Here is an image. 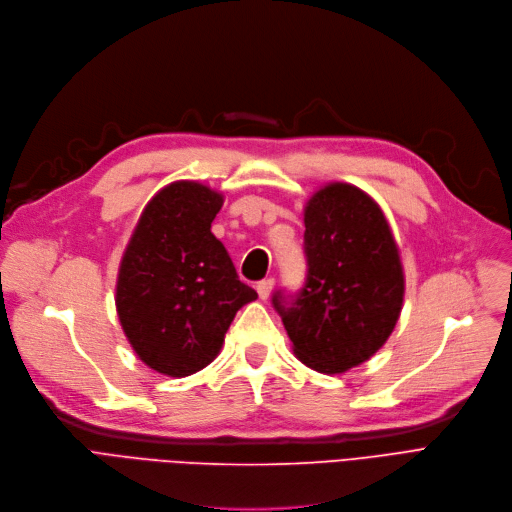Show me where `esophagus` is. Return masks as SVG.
Instances as JSON below:
<instances>
[{"instance_id":"esophagus-1","label":"esophagus","mask_w":512,"mask_h":512,"mask_svg":"<svg viewBox=\"0 0 512 512\" xmlns=\"http://www.w3.org/2000/svg\"><path fill=\"white\" fill-rule=\"evenodd\" d=\"M272 286H274V280L272 278H268V280H261L259 284H257V295H259V299L261 301H265L270 297V293H272Z\"/></svg>"}]
</instances>
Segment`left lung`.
<instances>
[{
  "label": "left lung",
  "instance_id": "8db88e82",
  "mask_svg": "<svg viewBox=\"0 0 512 512\" xmlns=\"http://www.w3.org/2000/svg\"><path fill=\"white\" fill-rule=\"evenodd\" d=\"M307 278L295 301L274 295L297 358L341 374L379 351L402 314L404 265L389 221L370 194L330 182L303 209Z\"/></svg>",
  "mask_w": 512,
  "mask_h": 512
}]
</instances>
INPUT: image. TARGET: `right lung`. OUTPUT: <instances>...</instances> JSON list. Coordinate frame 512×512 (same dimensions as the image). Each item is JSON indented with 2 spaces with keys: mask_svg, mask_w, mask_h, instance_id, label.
Returning a JSON list of instances; mask_svg holds the SVG:
<instances>
[{
  "mask_svg": "<svg viewBox=\"0 0 512 512\" xmlns=\"http://www.w3.org/2000/svg\"><path fill=\"white\" fill-rule=\"evenodd\" d=\"M221 205L224 194L201 182H173L150 198L125 247L117 316L138 358L161 374L209 366L236 311L257 299L211 232Z\"/></svg>",
  "mask_w": 512,
  "mask_h": 512,
  "instance_id": "add662e5",
  "label": "right lung"
}]
</instances>
